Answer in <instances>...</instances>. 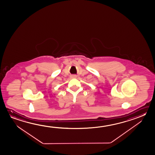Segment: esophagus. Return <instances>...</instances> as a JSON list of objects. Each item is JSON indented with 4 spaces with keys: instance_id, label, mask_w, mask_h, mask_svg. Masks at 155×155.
Segmentation results:
<instances>
[{
    "instance_id": "34e87169",
    "label": "esophagus",
    "mask_w": 155,
    "mask_h": 155,
    "mask_svg": "<svg viewBox=\"0 0 155 155\" xmlns=\"http://www.w3.org/2000/svg\"><path fill=\"white\" fill-rule=\"evenodd\" d=\"M73 78H77V76H76V75H73Z\"/></svg>"
}]
</instances>
